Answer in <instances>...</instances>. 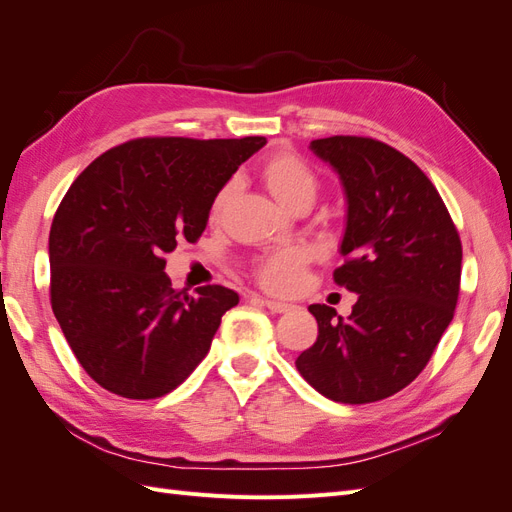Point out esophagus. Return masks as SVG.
Masks as SVG:
<instances>
[{"instance_id":"esophagus-1","label":"esophagus","mask_w":512,"mask_h":512,"mask_svg":"<svg viewBox=\"0 0 512 512\" xmlns=\"http://www.w3.org/2000/svg\"><path fill=\"white\" fill-rule=\"evenodd\" d=\"M265 303L273 314H286V312H290V309H294V305H290V303H282V301H273V299H265L262 301Z\"/></svg>"}]
</instances>
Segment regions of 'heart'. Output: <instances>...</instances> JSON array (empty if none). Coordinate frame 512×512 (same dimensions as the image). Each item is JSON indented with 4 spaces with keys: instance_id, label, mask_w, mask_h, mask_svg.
Masks as SVG:
<instances>
[{
    "instance_id": "b5f03b06",
    "label": "heart",
    "mask_w": 512,
    "mask_h": 512,
    "mask_svg": "<svg viewBox=\"0 0 512 512\" xmlns=\"http://www.w3.org/2000/svg\"><path fill=\"white\" fill-rule=\"evenodd\" d=\"M262 181H265L267 190L273 198L286 209H294L301 203H312L318 192V177L312 168H309L299 156L290 151H277L269 156L260 168ZM232 194V183L222 185L218 194L213 196L209 215L218 218L224 211L228 198ZM305 254L297 247L290 250L273 252L262 256L256 267V280L260 286H265L271 292H292L301 284V275L305 269Z\"/></svg>"
}]
</instances>
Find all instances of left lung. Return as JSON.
<instances>
[{"instance_id": "left-lung-1", "label": "left lung", "mask_w": 512, "mask_h": 512, "mask_svg": "<svg viewBox=\"0 0 512 512\" xmlns=\"http://www.w3.org/2000/svg\"><path fill=\"white\" fill-rule=\"evenodd\" d=\"M342 179L348 218L335 284L359 294L348 318L309 305L318 322L297 369L339 404H371L421 374L453 320L461 241L427 175L404 153L365 136L309 143Z\"/></svg>"}]
</instances>
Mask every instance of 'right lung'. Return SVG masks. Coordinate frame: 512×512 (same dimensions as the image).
Wrapping results in <instances>:
<instances>
[{
  "label": "right lung",
  "instance_id": "obj_1",
  "mask_svg": "<svg viewBox=\"0 0 512 512\" xmlns=\"http://www.w3.org/2000/svg\"><path fill=\"white\" fill-rule=\"evenodd\" d=\"M265 143L136 138L102 153L70 185L49 235L51 305L102 389L156 399L207 356L239 294L175 290L164 256L203 235L213 196Z\"/></svg>",
  "mask_w": 512,
  "mask_h": 512
}]
</instances>
